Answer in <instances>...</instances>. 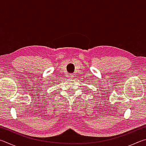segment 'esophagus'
<instances>
[{
	"label": "esophagus",
	"instance_id": "1",
	"mask_svg": "<svg viewBox=\"0 0 146 146\" xmlns=\"http://www.w3.org/2000/svg\"><path fill=\"white\" fill-rule=\"evenodd\" d=\"M68 77H69V78H71V79H72L73 77H74V76L73 75H70L68 76Z\"/></svg>",
	"mask_w": 146,
	"mask_h": 146
}]
</instances>
